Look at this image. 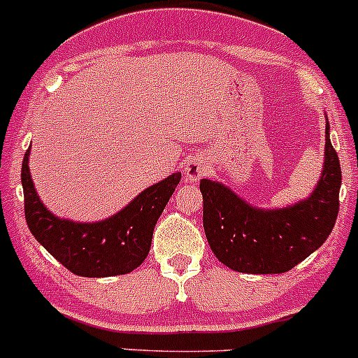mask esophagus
Returning <instances> with one entry per match:
<instances>
[{
    "label": "esophagus",
    "instance_id": "1",
    "mask_svg": "<svg viewBox=\"0 0 358 358\" xmlns=\"http://www.w3.org/2000/svg\"><path fill=\"white\" fill-rule=\"evenodd\" d=\"M184 176H186L187 180L191 182H196L208 172V165L203 160V157H189L186 160V165H184Z\"/></svg>",
    "mask_w": 358,
    "mask_h": 358
}]
</instances>
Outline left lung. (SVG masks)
<instances>
[{
	"mask_svg": "<svg viewBox=\"0 0 358 358\" xmlns=\"http://www.w3.org/2000/svg\"><path fill=\"white\" fill-rule=\"evenodd\" d=\"M341 167L326 125L324 169L312 194L285 208H257L224 184L201 179L203 229L213 255L245 274H282L314 253L340 210Z\"/></svg>",
	"mask_w": 358,
	"mask_h": 358,
	"instance_id": "8db88e82",
	"label": "left lung"
}]
</instances>
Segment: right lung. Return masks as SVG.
Returning a JSON list of instances; mask_svg holds the SVG:
<instances>
[{"label":"right lung","mask_w":358,"mask_h":358,"mask_svg":"<svg viewBox=\"0 0 358 358\" xmlns=\"http://www.w3.org/2000/svg\"><path fill=\"white\" fill-rule=\"evenodd\" d=\"M29 153L22 162V187L29 231L64 267L83 278L129 274L143 264L153 229L180 180V172L146 187L119 213L99 222L58 219L39 200L29 172Z\"/></svg>","instance_id":"obj_1"}]
</instances>
